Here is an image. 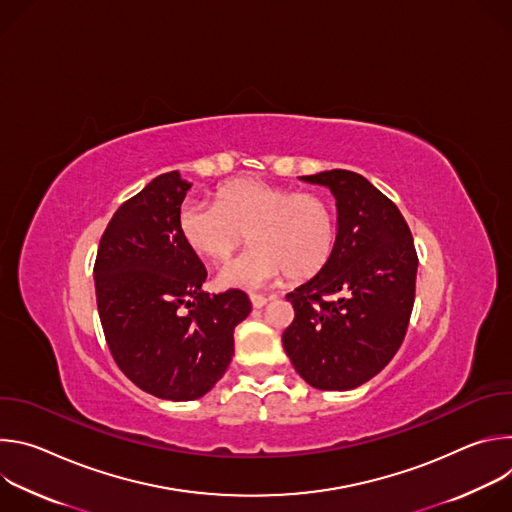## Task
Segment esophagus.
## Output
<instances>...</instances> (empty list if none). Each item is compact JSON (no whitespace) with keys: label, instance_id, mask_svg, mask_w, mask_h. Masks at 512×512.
<instances>
[{"label":"esophagus","instance_id":"34e87169","mask_svg":"<svg viewBox=\"0 0 512 512\" xmlns=\"http://www.w3.org/2000/svg\"><path fill=\"white\" fill-rule=\"evenodd\" d=\"M251 304H253V308L255 310H261L265 304H267V298H263V296H251Z\"/></svg>","mask_w":512,"mask_h":512}]
</instances>
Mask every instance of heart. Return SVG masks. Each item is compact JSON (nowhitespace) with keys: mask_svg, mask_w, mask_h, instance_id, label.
Returning <instances> with one entry per match:
<instances>
[{"mask_svg":"<svg viewBox=\"0 0 512 512\" xmlns=\"http://www.w3.org/2000/svg\"><path fill=\"white\" fill-rule=\"evenodd\" d=\"M178 233L192 253L214 263L227 261L247 235L251 249L216 273V285L257 291L281 271L289 279L318 273L334 251L338 223L322 194L239 178L218 188L214 202L186 200Z\"/></svg>","mask_w":512,"mask_h":512,"instance_id":"obj_1","label":"heart"}]
</instances>
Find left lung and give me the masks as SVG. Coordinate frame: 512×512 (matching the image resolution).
Returning <instances> with one entry per match:
<instances>
[{
    "instance_id": "left-lung-1",
    "label": "left lung",
    "mask_w": 512,
    "mask_h": 512,
    "mask_svg": "<svg viewBox=\"0 0 512 512\" xmlns=\"http://www.w3.org/2000/svg\"><path fill=\"white\" fill-rule=\"evenodd\" d=\"M336 200V245L328 263L287 302L296 318L283 348L298 375L320 391H350L397 354L415 300L417 253L399 208L348 170L302 176Z\"/></svg>"
}]
</instances>
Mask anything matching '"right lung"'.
Listing matches in <instances>:
<instances>
[{"label":"right lung","instance_id":"right-lung-1","mask_svg":"<svg viewBox=\"0 0 512 512\" xmlns=\"http://www.w3.org/2000/svg\"><path fill=\"white\" fill-rule=\"evenodd\" d=\"M190 182L154 178L117 208L97 251V308L109 350L141 391L192 401L221 379L235 354V326L249 312L245 291L210 296L206 269L178 233Z\"/></svg>","mask_w":512,"mask_h":512}]
</instances>
